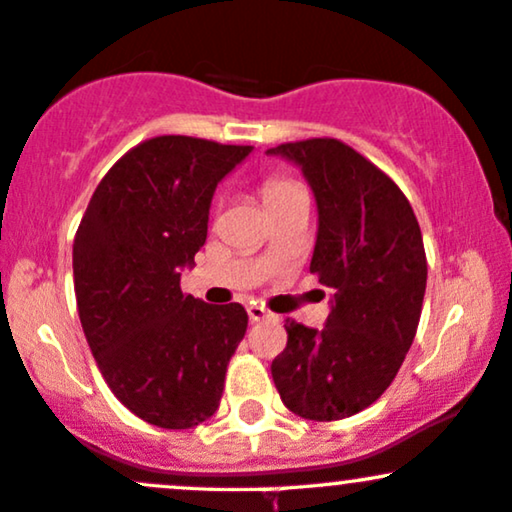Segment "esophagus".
<instances>
[{
	"mask_svg": "<svg viewBox=\"0 0 512 512\" xmlns=\"http://www.w3.org/2000/svg\"><path fill=\"white\" fill-rule=\"evenodd\" d=\"M246 312H249V317H251V320H254V322L268 320V317H271V312H268L263 305H258V302H251V305L246 307Z\"/></svg>",
	"mask_w": 512,
	"mask_h": 512,
	"instance_id": "34e87169",
	"label": "esophagus"
}]
</instances>
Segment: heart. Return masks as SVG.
Listing matches in <instances>:
<instances>
[{
  "mask_svg": "<svg viewBox=\"0 0 512 512\" xmlns=\"http://www.w3.org/2000/svg\"><path fill=\"white\" fill-rule=\"evenodd\" d=\"M300 190L298 183H293V180L288 178H268L266 183H263V200H266L268 210H271L273 205H278L283 197H288L290 192Z\"/></svg>",
  "mask_w": 512,
  "mask_h": 512,
  "instance_id": "obj_1",
  "label": "heart"
}]
</instances>
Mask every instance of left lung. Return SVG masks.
Returning a JSON list of instances; mask_svg holds the SVG:
<instances>
[{
    "label": "left lung",
    "instance_id": "left-lung-1",
    "mask_svg": "<svg viewBox=\"0 0 512 512\" xmlns=\"http://www.w3.org/2000/svg\"><path fill=\"white\" fill-rule=\"evenodd\" d=\"M268 153L300 166L315 192L310 273L334 290L322 329L285 320L273 383L295 415L342 420L381 398L415 339L427 285L420 224L403 190L342 141L307 139Z\"/></svg>",
    "mask_w": 512,
    "mask_h": 512
}]
</instances>
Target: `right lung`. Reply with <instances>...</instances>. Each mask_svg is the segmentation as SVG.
Wrapping results in <instances>:
<instances>
[{"label": "right lung", "instance_id": "1", "mask_svg": "<svg viewBox=\"0 0 512 512\" xmlns=\"http://www.w3.org/2000/svg\"><path fill=\"white\" fill-rule=\"evenodd\" d=\"M251 146L156 136L124 153L73 244L78 312L112 393L141 420L188 430L219 408L249 315L183 295L180 271L207 239L217 183Z\"/></svg>", "mask_w": 512, "mask_h": 512}]
</instances>
